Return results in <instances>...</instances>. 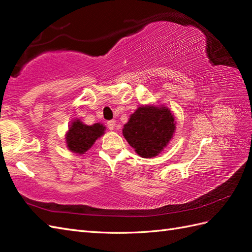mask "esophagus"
Listing matches in <instances>:
<instances>
[{"label": "esophagus", "mask_w": 252, "mask_h": 252, "mask_svg": "<svg viewBox=\"0 0 252 252\" xmlns=\"http://www.w3.org/2000/svg\"><path fill=\"white\" fill-rule=\"evenodd\" d=\"M115 126H116V122L114 120H110V121L107 122V126H108V129L110 131H112V130L115 129Z\"/></svg>", "instance_id": "34e87169"}]
</instances>
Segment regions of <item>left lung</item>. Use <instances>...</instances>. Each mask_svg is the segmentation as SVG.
<instances>
[{
    "instance_id": "8db88e82",
    "label": "left lung",
    "mask_w": 252,
    "mask_h": 252,
    "mask_svg": "<svg viewBox=\"0 0 252 252\" xmlns=\"http://www.w3.org/2000/svg\"><path fill=\"white\" fill-rule=\"evenodd\" d=\"M176 129L174 115L164 105H141L123 126L122 134L142 158H153L168 146Z\"/></svg>"
}]
</instances>
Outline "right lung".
Returning a JSON list of instances; mask_svg holds the SVG:
<instances>
[{
	"label": "right lung",
	"instance_id": "right-lung-1",
	"mask_svg": "<svg viewBox=\"0 0 252 252\" xmlns=\"http://www.w3.org/2000/svg\"><path fill=\"white\" fill-rule=\"evenodd\" d=\"M106 127L101 123L87 126L76 118L70 123L65 134L66 145L73 154L83 155L94 145L97 138L105 134Z\"/></svg>",
	"mask_w": 252,
	"mask_h": 252
}]
</instances>
